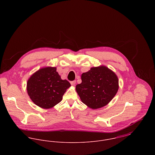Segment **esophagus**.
I'll return each instance as SVG.
<instances>
[{
	"label": "esophagus",
	"mask_w": 155,
	"mask_h": 155,
	"mask_svg": "<svg viewBox=\"0 0 155 155\" xmlns=\"http://www.w3.org/2000/svg\"><path fill=\"white\" fill-rule=\"evenodd\" d=\"M76 81H71V82H70V84H71V85L72 86H74L75 84H76Z\"/></svg>",
	"instance_id": "obj_1"
}]
</instances>
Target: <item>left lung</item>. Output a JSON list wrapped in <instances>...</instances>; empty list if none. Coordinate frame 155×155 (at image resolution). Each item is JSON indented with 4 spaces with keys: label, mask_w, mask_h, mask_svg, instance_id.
<instances>
[{
    "label": "left lung",
    "mask_w": 155,
    "mask_h": 155,
    "mask_svg": "<svg viewBox=\"0 0 155 155\" xmlns=\"http://www.w3.org/2000/svg\"><path fill=\"white\" fill-rule=\"evenodd\" d=\"M82 83L76 90L83 103L97 109L106 106L116 94L119 81L116 74L107 67H92L81 76Z\"/></svg>",
    "instance_id": "left-lung-1"
}]
</instances>
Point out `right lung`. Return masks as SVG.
<instances>
[{
    "label": "right lung",
    "instance_id": "1",
    "mask_svg": "<svg viewBox=\"0 0 155 155\" xmlns=\"http://www.w3.org/2000/svg\"><path fill=\"white\" fill-rule=\"evenodd\" d=\"M71 86L67 80H62L56 67H44L28 79V95L32 101L43 109H50L59 103L67 89Z\"/></svg>",
    "mask_w": 155,
    "mask_h": 155
}]
</instances>
